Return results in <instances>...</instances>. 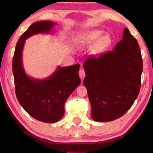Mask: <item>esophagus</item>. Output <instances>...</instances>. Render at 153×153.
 Instances as JSON below:
<instances>
[{
	"label": "esophagus",
	"instance_id": "1",
	"mask_svg": "<svg viewBox=\"0 0 153 153\" xmlns=\"http://www.w3.org/2000/svg\"><path fill=\"white\" fill-rule=\"evenodd\" d=\"M79 76H80V78L81 79V81H83V79H84V77L85 76V71L83 70V69H81V70H79Z\"/></svg>",
	"mask_w": 153,
	"mask_h": 153
}]
</instances>
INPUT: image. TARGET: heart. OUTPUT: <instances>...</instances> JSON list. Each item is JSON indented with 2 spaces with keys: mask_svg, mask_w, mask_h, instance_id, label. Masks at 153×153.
I'll return each mask as SVG.
<instances>
[{
  "mask_svg": "<svg viewBox=\"0 0 153 153\" xmlns=\"http://www.w3.org/2000/svg\"><path fill=\"white\" fill-rule=\"evenodd\" d=\"M101 35L102 31L100 30L90 31L85 35V42L87 44H91L98 39L95 43V49L97 51H100V50L104 49L110 42V37L108 35H103L100 36Z\"/></svg>",
  "mask_w": 153,
  "mask_h": 153,
  "instance_id": "b5f03b06",
  "label": "heart"
}]
</instances>
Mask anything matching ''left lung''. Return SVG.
<instances>
[{
    "mask_svg": "<svg viewBox=\"0 0 153 153\" xmlns=\"http://www.w3.org/2000/svg\"><path fill=\"white\" fill-rule=\"evenodd\" d=\"M83 67L93 120L108 122L123 116L139 95L143 71L139 44L128 28L112 51L89 56Z\"/></svg>",
    "mask_w": 153,
    "mask_h": 153,
    "instance_id": "8db88e82",
    "label": "left lung"
}]
</instances>
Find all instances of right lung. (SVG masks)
Segmentation results:
<instances>
[{"mask_svg":"<svg viewBox=\"0 0 153 153\" xmlns=\"http://www.w3.org/2000/svg\"><path fill=\"white\" fill-rule=\"evenodd\" d=\"M55 23L51 21L35 22L21 35L16 45L12 60L15 93L24 110L37 120L53 123L62 118L64 106L71 93L80 84V65L65 68L58 66L49 78L44 80L27 76L22 65V50L25 40L37 33H48Z\"/></svg>","mask_w":153,"mask_h":153,"instance_id":"right-lung-1","label":"right lung"}]
</instances>
